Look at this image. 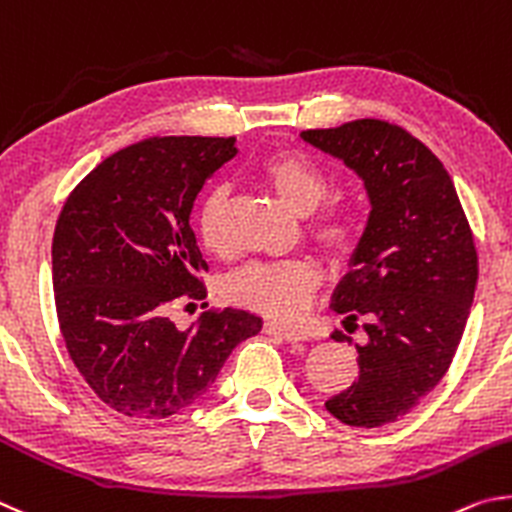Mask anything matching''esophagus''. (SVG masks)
<instances>
[{
  "label": "esophagus",
  "mask_w": 512,
  "mask_h": 512,
  "mask_svg": "<svg viewBox=\"0 0 512 512\" xmlns=\"http://www.w3.org/2000/svg\"><path fill=\"white\" fill-rule=\"evenodd\" d=\"M263 330L267 335H276L285 339V342H303L306 339V333H301L297 328H288V326H281V324H274V321H267L263 326Z\"/></svg>",
  "instance_id": "1"
}]
</instances>
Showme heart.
Returning a JSON list of instances; mask_svg holds the SVG:
<instances>
[{
	"label": "heart",
	"instance_id": "1",
	"mask_svg": "<svg viewBox=\"0 0 512 512\" xmlns=\"http://www.w3.org/2000/svg\"><path fill=\"white\" fill-rule=\"evenodd\" d=\"M256 175L290 206L294 213L310 215L333 193V177L315 159L299 150H279L265 157ZM227 202L229 191L224 184H213L204 193L195 215V229L202 247L211 254H224L229 249L227 238ZM355 211L348 206H330L312 224V236L333 254H346L360 236ZM321 283L319 267L294 258L276 263H249L233 272L224 283V297L233 306L254 310L258 315L297 321L308 310Z\"/></svg>",
	"mask_w": 512,
	"mask_h": 512
}]
</instances>
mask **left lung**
<instances>
[{
	"mask_svg": "<svg viewBox=\"0 0 512 512\" xmlns=\"http://www.w3.org/2000/svg\"><path fill=\"white\" fill-rule=\"evenodd\" d=\"M301 139L355 170L371 202L330 303L369 339L355 344L357 380L326 409L351 427L387 425L450 369L479 274L470 224L445 166L400 125L357 119Z\"/></svg>",
	"mask_w": 512,
	"mask_h": 512,
	"instance_id": "left-lung-1",
	"label": "left lung"
}]
</instances>
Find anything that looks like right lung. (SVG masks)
I'll use <instances>...</instances> for the list:
<instances>
[{"mask_svg":"<svg viewBox=\"0 0 512 512\" xmlns=\"http://www.w3.org/2000/svg\"><path fill=\"white\" fill-rule=\"evenodd\" d=\"M236 139L155 137L103 159L62 206L53 292L69 357L107 407L168 418L209 391L240 342L261 333L247 310H209L177 330L179 301L206 297L209 270L191 229L206 179Z\"/></svg>","mask_w":512,"mask_h":512,"instance_id":"add662e5","label":"right lung"}]
</instances>
